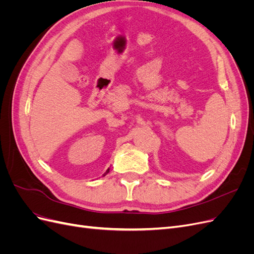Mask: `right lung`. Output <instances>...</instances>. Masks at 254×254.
<instances>
[{
  "label": "right lung",
  "instance_id": "add662e5",
  "mask_svg": "<svg viewBox=\"0 0 254 254\" xmlns=\"http://www.w3.org/2000/svg\"><path fill=\"white\" fill-rule=\"evenodd\" d=\"M109 170H110V168H108V170H107V172H106V173H105L103 176H106L107 174H108V173H109Z\"/></svg>",
  "mask_w": 254,
  "mask_h": 254
}]
</instances>
